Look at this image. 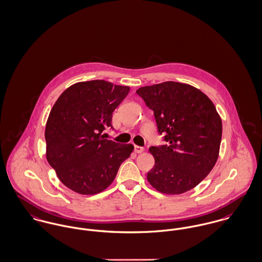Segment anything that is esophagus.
Segmentation results:
<instances>
[{"label":"esophagus","mask_w":262,"mask_h":262,"mask_svg":"<svg viewBox=\"0 0 262 262\" xmlns=\"http://www.w3.org/2000/svg\"><path fill=\"white\" fill-rule=\"evenodd\" d=\"M135 150H136V152H137V154H141V152H143L144 148H143L142 146H139V145H136V146H135Z\"/></svg>","instance_id":"esophagus-1"}]
</instances>
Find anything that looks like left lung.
Segmentation results:
<instances>
[{"label": "left lung", "instance_id": "obj_1", "mask_svg": "<svg viewBox=\"0 0 262 262\" xmlns=\"http://www.w3.org/2000/svg\"><path fill=\"white\" fill-rule=\"evenodd\" d=\"M137 94L154 111L159 133L168 144L151 146L155 166L149 184L164 194H181L207 177L215 165L222 142V118L201 90L164 81L140 88Z\"/></svg>", "mask_w": 262, "mask_h": 262}]
</instances>
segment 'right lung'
<instances>
[{
	"label": "right lung",
	"instance_id": "obj_1",
	"mask_svg": "<svg viewBox=\"0 0 262 262\" xmlns=\"http://www.w3.org/2000/svg\"><path fill=\"white\" fill-rule=\"evenodd\" d=\"M129 86L103 80L80 81L69 86L55 102L46 123L47 161L67 187L82 195L107 188L122 161L130 157L132 143L104 139L113 127L114 111Z\"/></svg>",
	"mask_w": 262,
	"mask_h": 262
}]
</instances>
